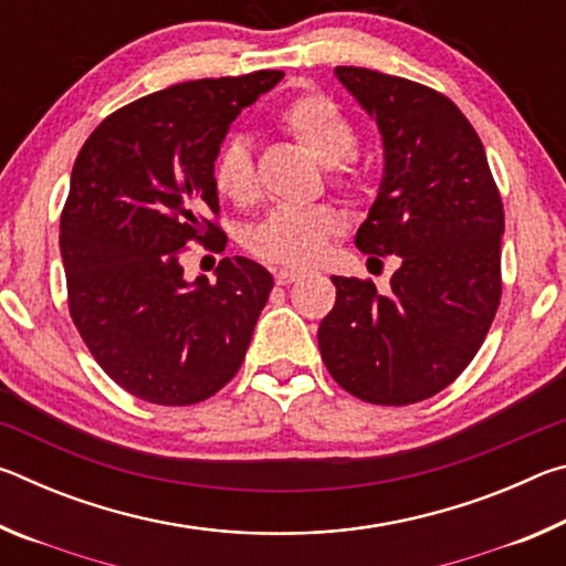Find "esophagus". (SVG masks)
Listing matches in <instances>:
<instances>
[{
  "label": "esophagus",
  "instance_id": "34e87169",
  "mask_svg": "<svg viewBox=\"0 0 566 566\" xmlns=\"http://www.w3.org/2000/svg\"><path fill=\"white\" fill-rule=\"evenodd\" d=\"M302 272H296V270H276L274 272V282L280 284V286H286V284H292V282H300L302 280Z\"/></svg>",
  "mask_w": 566,
  "mask_h": 566
}]
</instances>
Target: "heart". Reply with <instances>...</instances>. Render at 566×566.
I'll use <instances>...</instances> for the list:
<instances>
[{"label": "heart", "mask_w": 566, "mask_h": 566, "mask_svg": "<svg viewBox=\"0 0 566 566\" xmlns=\"http://www.w3.org/2000/svg\"><path fill=\"white\" fill-rule=\"evenodd\" d=\"M280 124L322 165H327L334 185L344 189L357 185L359 165L352 151L357 145V132L337 102L319 92L300 94L280 112ZM214 187L219 195L239 207L252 205L260 195L252 145L242 134L229 137L219 149L214 159ZM337 229V217L327 207L282 205L252 229L249 249L272 264L310 266L322 260Z\"/></svg>", "instance_id": "obj_1"}]
</instances>
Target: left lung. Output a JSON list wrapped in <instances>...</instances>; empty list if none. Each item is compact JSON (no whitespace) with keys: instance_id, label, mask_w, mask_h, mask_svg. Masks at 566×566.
<instances>
[{"instance_id":"left-lung-1","label":"left lung","mask_w":566,"mask_h":566,"mask_svg":"<svg viewBox=\"0 0 566 566\" xmlns=\"http://www.w3.org/2000/svg\"><path fill=\"white\" fill-rule=\"evenodd\" d=\"M334 74L385 145V175L354 244L401 264L385 294L369 280L332 276L337 302L319 324V352L349 395L415 405L452 385L492 327L502 197L482 139L452 99L364 66Z\"/></svg>"}]
</instances>
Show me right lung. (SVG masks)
Wrapping results in <instances>:
<instances>
[{
	"instance_id": "1",
	"label": "right lung",
	"mask_w": 566,
	"mask_h": 566,
	"mask_svg": "<svg viewBox=\"0 0 566 566\" xmlns=\"http://www.w3.org/2000/svg\"><path fill=\"white\" fill-rule=\"evenodd\" d=\"M284 72L175 84L109 114L74 161L60 249L70 314L99 367L165 407L217 395L242 367L272 274L224 256L185 280L189 242L222 252L214 159L239 112Z\"/></svg>"
}]
</instances>
